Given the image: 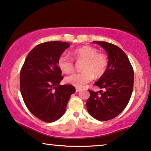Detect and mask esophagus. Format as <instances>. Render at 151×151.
<instances>
[{"mask_svg": "<svg viewBox=\"0 0 151 151\" xmlns=\"http://www.w3.org/2000/svg\"><path fill=\"white\" fill-rule=\"evenodd\" d=\"M81 89L79 88H76V92H78Z\"/></svg>", "mask_w": 151, "mask_h": 151, "instance_id": "esophagus-1", "label": "esophagus"}]
</instances>
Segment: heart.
Wrapping results in <instances>:
<instances>
[{
	"label": "heart",
	"mask_w": 151,
	"mask_h": 151,
	"mask_svg": "<svg viewBox=\"0 0 151 151\" xmlns=\"http://www.w3.org/2000/svg\"><path fill=\"white\" fill-rule=\"evenodd\" d=\"M71 55L76 60H83L81 73H74L64 78L68 84L77 87H83L91 81L94 76L99 78L104 75L107 67V60L104 54L97 53L94 47L85 45L71 52ZM59 68L64 73H70L74 70L73 59L68 54H61L58 60Z\"/></svg>",
	"instance_id": "1"
}]
</instances>
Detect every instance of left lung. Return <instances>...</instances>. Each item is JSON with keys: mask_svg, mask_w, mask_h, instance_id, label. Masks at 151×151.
Wrapping results in <instances>:
<instances>
[{"mask_svg": "<svg viewBox=\"0 0 151 151\" xmlns=\"http://www.w3.org/2000/svg\"><path fill=\"white\" fill-rule=\"evenodd\" d=\"M101 46L108 56L106 73L95 85L103 90H88L90 97L86 106L91 116L99 121L111 119L127 106L133 90L134 70L122 50L106 42H93Z\"/></svg>", "mask_w": 151, "mask_h": 151, "instance_id": "obj_1", "label": "left lung"}]
</instances>
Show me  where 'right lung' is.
<instances>
[{
	"mask_svg": "<svg viewBox=\"0 0 151 151\" xmlns=\"http://www.w3.org/2000/svg\"><path fill=\"white\" fill-rule=\"evenodd\" d=\"M67 42L42 43L31 50L20 73L24 103L33 116L45 122L60 118L75 88L60 85L63 79L58 66L60 56L70 47Z\"/></svg>",
	"mask_w": 151,
	"mask_h": 151,
	"instance_id": "1",
	"label": "right lung"
}]
</instances>
